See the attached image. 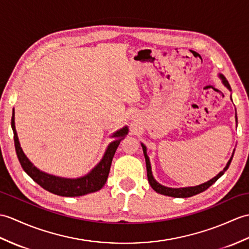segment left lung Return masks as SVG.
Listing matches in <instances>:
<instances>
[{"label": "left lung", "instance_id": "1", "mask_svg": "<svg viewBox=\"0 0 249 249\" xmlns=\"http://www.w3.org/2000/svg\"><path fill=\"white\" fill-rule=\"evenodd\" d=\"M221 76V78L223 79V84L227 87V88L229 90H231L230 88V85L229 83L227 82V79L225 78L223 75H219ZM236 118V115H235ZM142 148H143V153H144V157H145V162H146V171H147V178H148V182L149 184H151V187L156 191V192L159 193V194H163V195H167V196H172V197H191V196L193 195H196L198 193H201L204 192L205 190H207L208 188H209L210 186H212L213 183H214L217 179L221 177L225 172L227 171V169L229 167L230 163H231V160H232V157H233V154L232 156H231V158L229 159L227 165L225 166V169L219 173V174H217L214 178L210 179L209 181H207L203 184H199V186H196V187H189V188H179V189H174V188H167V187H164V186H161L160 183H158L157 181L155 180L154 177H153V174H152V169H151V163H149V159H148V156L146 154V147L143 145L142 144Z\"/></svg>", "mask_w": 249, "mask_h": 249}]
</instances>
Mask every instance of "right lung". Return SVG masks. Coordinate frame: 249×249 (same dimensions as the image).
<instances>
[{
	"mask_svg": "<svg viewBox=\"0 0 249 249\" xmlns=\"http://www.w3.org/2000/svg\"><path fill=\"white\" fill-rule=\"evenodd\" d=\"M11 128H13L14 131L16 153L17 156H18L22 169L26 172V174L34 181H36L44 190L59 196H67V197H75V196H83L89 193H93L104 187V184L107 181L109 171H110L114 153L117 151L121 140H122V137L127 135V132H128L127 127H123L122 129L114 132L112 137L117 138V140L109 144L101 162L88 175L77 179H68L46 174V173L38 170L36 166H34L31 161L27 159L20 146L18 135H17L16 131L15 110L13 112V117H11Z\"/></svg>",
	"mask_w": 249,
	"mask_h": 249,
	"instance_id": "add662e5",
	"label": "right lung"
}]
</instances>
